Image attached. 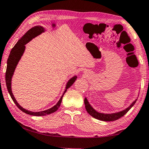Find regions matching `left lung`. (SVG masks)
Returning a JSON list of instances; mask_svg holds the SVG:
<instances>
[{
    "instance_id": "obj_1",
    "label": "left lung",
    "mask_w": 149,
    "mask_h": 149,
    "mask_svg": "<svg viewBox=\"0 0 149 149\" xmlns=\"http://www.w3.org/2000/svg\"><path fill=\"white\" fill-rule=\"evenodd\" d=\"M136 100H137V99H136L135 101L130 106V107L127 108L125 110L121 111V112H119L113 113V114H103V113H99L97 112V111H96L95 109H93V107L90 105L86 98H85L84 100V103H85V108H86L87 112L89 113L91 116L96 118V119L97 120H99L101 121H105V122H110V121H115L116 120H118L119 118L123 116H124L126 113H127L128 111L132 108L133 106L135 104Z\"/></svg>"
}]
</instances>
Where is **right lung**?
Here are the masks:
<instances>
[{
    "mask_svg": "<svg viewBox=\"0 0 149 149\" xmlns=\"http://www.w3.org/2000/svg\"><path fill=\"white\" fill-rule=\"evenodd\" d=\"M45 31L44 27L42 26H37L33 27H32L31 29H30L26 33L23 37L20 39L18 41H17V43L14 45V47L12 48L11 50L10 53L8 56V60H7V67H6V75H5V79H6V84L7 87V89H8V91L10 95L12 98V99L13 100L14 102L16 104V105L17 107L19 109L21 110L22 112L26 113L27 114L31 115V116H46L52 114L58 109L60 107V104H61V102L62 100V97L64 96V93L66 92L67 89H68L72 85V84L75 82V79H77V76L73 77L72 79H70L68 82L67 83L66 87H65V89L64 91V93L62 95L61 98H60L58 102H57L56 105H54L53 107L51 108H49V109L44 110V111H41V112H31V111L27 110L24 109V108H22L21 106H20L17 102L16 101V99H15L14 97L13 93L12 92L11 89V81H12V77L14 74L15 68H16V65L17 63L19 61L20 58L22 55H23L24 50H25V45H26L27 42L31 41V40L34 38V37H37V35H40L42 33V32Z\"/></svg>",
    "mask_w": 149,
    "mask_h": 149,
    "instance_id": "1",
    "label": "right lung"
}]
</instances>
